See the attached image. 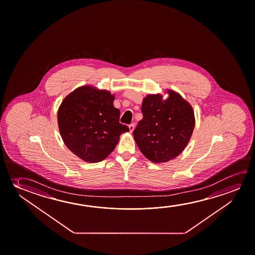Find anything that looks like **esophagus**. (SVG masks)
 Wrapping results in <instances>:
<instances>
[{"label": "esophagus", "mask_w": 255, "mask_h": 255, "mask_svg": "<svg viewBox=\"0 0 255 255\" xmlns=\"http://www.w3.org/2000/svg\"><path fill=\"white\" fill-rule=\"evenodd\" d=\"M134 128H135V125L134 124H130L129 126V132H132Z\"/></svg>", "instance_id": "obj_1"}]
</instances>
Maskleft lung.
Here are the masks:
<instances>
[{"label":"left lung","instance_id":"left-lung-1","mask_svg":"<svg viewBox=\"0 0 255 255\" xmlns=\"http://www.w3.org/2000/svg\"><path fill=\"white\" fill-rule=\"evenodd\" d=\"M169 97L148 94L142 102L143 118L133 130L141 153L155 163L178 156L188 144L195 126L194 111L187 101L175 91Z\"/></svg>","mask_w":255,"mask_h":255}]
</instances>
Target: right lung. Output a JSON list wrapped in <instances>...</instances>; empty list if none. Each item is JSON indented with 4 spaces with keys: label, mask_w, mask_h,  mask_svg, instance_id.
<instances>
[{
    "label": "right lung",
    "mask_w": 255,
    "mask_h": 255,
    "mask_svg": "<svg viewBox=\"0 0 255 255\" xmlns=\"http://www.w3.org/2000/svg\"><path fill=\"white\" fill-rule=\"evenodd\" d=\"M107 90L84 86L68 94L59 107V130L64 144L86 162L106 159L129 128L119 123L120 110Z\"/></svg>",
    "instance_id": "right-lung-1"
}]
</instances>
